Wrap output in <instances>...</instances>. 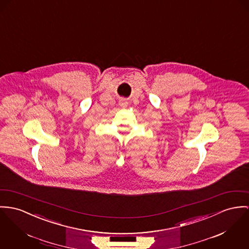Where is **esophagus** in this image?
<instances>
[{"label":"esophagus","mask_w":249,"mask_h":249,"mask_svg":"<svg viewBox=\"0 0 249 249\" xmlns=\"http://www.w3.org/2000/svg\"><path fill=\"white\" fill-rule=\"evenodd\" d=\"M119 104L121 105V106H123V107H125V106H127V102L125 101V100H120V102H119Z\"/></svg>","instance_id":"obj_1"}]
</instances>
